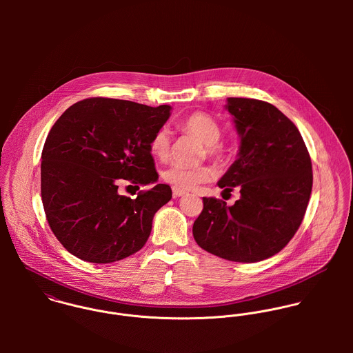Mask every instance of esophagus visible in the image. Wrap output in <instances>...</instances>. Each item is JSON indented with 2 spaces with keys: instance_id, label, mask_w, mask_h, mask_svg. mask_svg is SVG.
<instances>
[{
  "instance_id": "1",
  "label": "esophagus",
  "mask_w": 353,
  "mask_h": 353,
  "mask_svg": "<svg viewBox=\"0 0 353 353\" xmlns=\"http://www.w3.org/2000/svg\"><path fill=\"white\" fill-rule=\"evenodd\" d=\"M188 192H185V190H182V189H178V188H172V196L176 199V197H182V196H185Z\"/></svg>"
}]
</instances>
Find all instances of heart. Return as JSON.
I'll use <instances>...</instances> for the list:
<instances>
[{
    "label": "heart",
    "mask_w": 353,
    "mask_h": 353,
    "mask_svg": "<svg viewBox=\"0 0 353 353\" xmlns=\"http://www.w3.org/2000/svg\"><path fill=\"white\" fill-rule=\"evenodd\" d=\"M185 132L197 137L206 147V153L213 157H219L220 148L219 143L221 140L223 132L220 125L214 118L208 114L196 112L188 117L182 122ZM152 154L160 160H164L170 152V133L165 128L159 129L151 140ZM212 178V171L208 167H196L185 168L181 165H171L163 171V179L172 185L174 188L189 190L197 186L201 182H206Z\"/></svg>",
    "instance_id": "b5f03b06"
}]
</instances>
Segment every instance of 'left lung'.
Returning <instances> with one entry per match:
<instances>
[{"mask_svg": "<svg viewBox=\"0 0 353 353\" xmlns=\"http://www.w3.org/2000/svg\"><path fill=\"white\" fill-rule=\"evenodd\" d=\"M239 136L236 160L217 182L224 192L239 186L228 206L203 197L193 225L197 245L235 262H258L279 252L302 223L312 188L311 159L298 128L270 103L228 98Z\"/></svg>", "mask_w": 353, "mask_h": 353, "instance_id": "obj_1", "label": "left lung"}]
</instances>
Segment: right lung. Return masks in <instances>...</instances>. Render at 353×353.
Wrapping results in <instances>:
<instances>
[{
    "instance_id": "1",
    "label": "right lung",
    "mask_w": 353,
    "mask_h": 353,
    "mask_svg": "<svg viewBox=\"0 0 353 353\" xmlns=\"http://www.w3.org/2000/svg\"><path fill=\"white\" fill-rule=\"evenodd\" d=\"M170 115L168 104L91 98L57 119L42 152L41 193L51 231L70 254L110 263L147 243L171 188L157 183L130 199L118 193V181L139 189L157 182L151 140Z\"/></svg>"
}]
</instances>
